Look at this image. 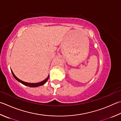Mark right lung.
<instances>
[{"instance_id":"1","label":"right lung","mask_w":121,"mask_h":121,"mask_svg":"<svg viewBox=\"0 0 121 121\" xmlns=\"http://www.w3.org/2000/svg\"><path fill=\"white\" fill-rule=\"evenodd\" d=\"M11 71H12V74H13V76H14V77L15 79H16L17 81H18V82H20L21 83H22V84H23L24 85L26 86L30 87H36L40 86H42V85H44L45 83H46V82H47L48 80V79H49V76H48V77H47V78H46L44 80H43V81H42V82H38V83H28V82H23V81H22L21 80L19 79L18 78L16 77V76H15V74H14V73H13V71H12V70H11Z\"/></svg>"}]
</instances>
